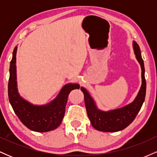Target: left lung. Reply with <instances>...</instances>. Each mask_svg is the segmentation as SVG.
<instances>
[{
	"label": "left lung",
	"mask_w": 157,
	"mask_h": 157,
	"mask_svg": "<svg viewBox=\"0 0 157 157\" xmlns=\"http://www.w3.org/2000/svg\"><path fill=\"white\" fill-rule=\"evenodd\" d=\"M133 48L136 60L142 69V86L137 96L128 105L120 109L103 111L98 109L92 97L85 88L80 89L84 94L85 105L91 125L95 129L104 132H117L125 128L134 121L145 100L146 93V82L145 78V66L141 52L136 41H133Z\"/></svg>",
	"instance_id": "obj_1"
}]
</instances>
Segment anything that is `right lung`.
I'll return each mask as SVG.
<instances>
[{"label":"right lung","instance_id":"add662e5","mask_svg":"<svg viewBox=\"0 0 157 157\" xmlns=\"http://www.w3.org/2000/svg\"><path fill=\"white\" fill-rule=\"evenodd\" d=\"M17 49V47L15 46L10 67L8 95L11 105L20 120L30 130L36 132H47L55 130L62 122L68 94L72 90L80 89V85H65L55 100L46 105H36L30 103L20 96L17 91L16 81Z\"/></svg>","mask_w":157,"mask_h":157}]
</instances>
